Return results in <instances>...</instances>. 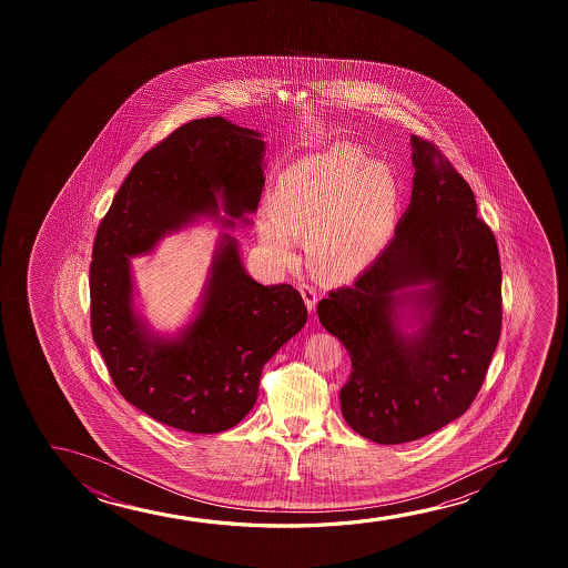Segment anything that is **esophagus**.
Instances as JSON below:
<instances>
[{
  "instance_id": "34e87169",
  "label": "esophagus",
  "mask_w": 568,
  "mask_h": 568,
  "mask_svg": "<svg viewBox=\"0 0 568 568\" xmlns=\"http://www.w3.org/2000/svg\"><path fill=\"white\" fill-rule=\"evenodd\" d=\"M301 295H303L304 303L308 306V311H316V303H318V293H316V288L303 283V285H301Z\"/></svg>"
}]
</instances>
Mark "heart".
Instances as JSON below:
<instances>
[{"label":"heart","instance_id":"heart-1","mask_svg":"<svg viewBox=\"0 0 568 568\" xmlns=\"http://www.w3.org/2000/svg\"><path fill=\"white\" fill-rule=\"evenodd\" d=\"M270 205L272 217L260 219L257 236L277 264H291L296 239L306 236L316 272L351 280L388 246L399 182L386 161L366 159L357 145L335 143L281 172Z\"/></svg>","mask_w":568,"mask_h":568}]
</instances>
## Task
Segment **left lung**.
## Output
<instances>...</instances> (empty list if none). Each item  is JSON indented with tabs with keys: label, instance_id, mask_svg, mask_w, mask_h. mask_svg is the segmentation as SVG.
Returning a JSON list of instances; mask_svg holds the SVG:
<instances>
[{
	"label": "left lung",
	"instance_id": "1",
	"mask_svg": "<svg viewBox=\"0 0 568 568\" xmlns=\"http://www.w3.org/2000/svg\"><path fill=\"white\" fill-rule=\"evenodd\" d=\"M412 202L378 260L318 303L349 351L343 419L378 444L423 438L467 412L497 349L500 260L471 187L412 135Z\"/></svg>",
	"mask_w": 568,
	"mask_h": 568
}]
</instances>
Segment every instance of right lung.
Returning a JSON list of instances; mask_svg holds the SVG:
<instances>
[{"label":"right lung","mask_w":568,"mask_h":568,"mask_svg":"<svg viewBox=\"0 0 568 568\" xmlns=\"http://www.w3.org/2000/svg\"><path fill=\"white\" fill-rule=\"evenodd\" d=\"M264 169L262 133L223 116L194 120L141 156L99 226L89 275L94 343L120 394L169 427L213 435L239 425L265 363L308 318L296 288L250 277L229 233L252 225L244 215L256 213ZM203 220L227 229L203 293L182 327L156 333L136 304L131 257Z\"/></svg>","instance_id":"add662e5"}]
</instances>
